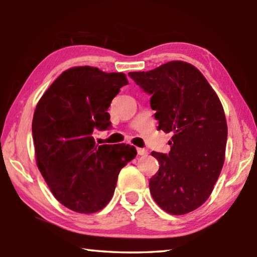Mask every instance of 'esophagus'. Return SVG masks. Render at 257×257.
<instances>
[{"instance_id":"obj_1","label":"esophagus","mask_w":257,"mask_h":257,"mask_svg":"<svg viewBox=\"0 0 257 257\" xmlns=\"http://www.w3.org/2000/svg\"><path fill=\"white\" fill-rule=\"evenodd\" d=\"M137 153H138V155L145 156V155L149 154V152H147L145 149H137Z\"/></svg>"}]
</instances>
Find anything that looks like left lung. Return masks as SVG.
Listing matches in <instances>:
<instances>
[{
  "instance_id": "left-lung-1",
  "label": "left lung",
  "mask_w": 257,
  "mask_h": 257,
  "mask_svg": "<svg viewBox=\"0 0 257 257\" xmlns=\"http://www.w3.org/2000/svg\"><path fill=\"white\" fill-rule=\"evenodd\" d=\"M128 75L152 95L158 129L172 134L169 154L152 152L160 164L150 179L152 197L169 214H187L207 201L222 170L228 136L222 104L203 73L184 61Z\"/></svg>"
}]
</instances>
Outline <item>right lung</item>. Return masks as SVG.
I'll use <instances>...</instances> for the list:
<instances>
[{"label": "right lung", "instance_id": "1", "mask_svg": "<svg viewBox=\"0 0 257 257\" xmlns=\"http://www.w3.org/2000/svg\"><path fill=\"white\" fill-rule=\"evenodd\" d=\"M128 85L122 72L73 67L63 71L43 94L33 118L38 170L58 201L90 214L110 202L121 169L137 155L134 146L98 145L95 129L111 125L108 106Z\"/></svg>", "mask_w": 257, "mask_h": 257}]
</instances>
